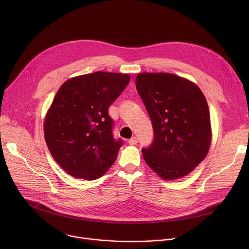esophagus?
<instances>
[{
  "label": "esophagus",
  "instance_id": "1",
  "mask_svg": "<svg viewBox=\"0 0 249 249\" xmlns=\"http://www.w3.org/2000/svg\"><path fill=\"white\" fill-rule=\"evenodd\" d=\"M128 143L130 144V145H136L137 143H138V138L137 137H133V138H131L129 141H128Z\"/></svg>",
  "mask_w": 249,
  "mask_h": 249
}]
</instances>
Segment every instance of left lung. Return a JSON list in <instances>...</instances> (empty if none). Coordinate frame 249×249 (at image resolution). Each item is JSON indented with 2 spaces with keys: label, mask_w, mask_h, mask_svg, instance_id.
Listing matches in <instances>:
<instances>
[{
  "label": "left lung",
  "mask_w": 249,
  "mask_h": 249,
  "mask_svg": "<svg viewBox=\"0 0 249 249\" xmlns=\"http://www.w3.org/2000/svg\"><path fill=\"white\" fill-rule=\"evenodd\" d=\"M137 90L151 117L155 139L143 149L147 164L164 180L182 178L207 157L212 127L199 87L170 73H140Z\"/></svg>",
  "instance_id": "left-lung-1"
}]
</instances>
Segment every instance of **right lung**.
<instances>
[{
    "instance_id": "add662e5",
    "label": "right lung",
    "mask_w": 249,
    "mask_h": 249,
    "mask_svg": "<svg viewBox=\"0 0 249 249\" xmlns=\"http://www.w3.org/2000/svg\"><path fill=\"white\" fill-rule=\"evenodd\" d=\"M129 74L95 72L67 80L44 119V138L56 162L75 178H99L116 160L121 140L112 136L108 107Z\"/></svg>"
}]
</instances>
